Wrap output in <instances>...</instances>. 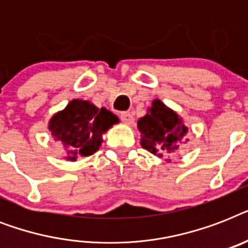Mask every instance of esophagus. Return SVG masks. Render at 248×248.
Here are the masks:
<instances>
[{
	"label": "esophagus",
	"mask_w": 248,
	"mask_h": 248,
	"mask_svg": "<svg viewBox=\"0 0 248 248\" xmlns=\"http://www.w3.org/2000/svg\"><path fill=\"white\" fill-rule=\"evenodd\" d=\"M120 118H121V121H122V122L126 124H131L132 122H134V116H132L130 112L121 113Z\"/></svg>",
	"instance_id": "esophagus-1"
}]
</instances>
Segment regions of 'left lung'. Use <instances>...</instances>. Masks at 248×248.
Listing matches in <instances>:
<instances>
[{
    "mask_svg": "<svg viewBox=\"0 0 248 248\" xmlns=\"http://www.w3.org/2000/svg\"><path fill=\"white\" fill-rule=\"evenodd\" d=\"M138 128L143 134L141 147L153 155L173 152L186 134V127L181 124L175 112L159 100L153 101L147 116L138 121Z\"/></svg>",
    "mask_w": 248,
    "mask_h": 248,
    "instance_id": "obj_1",
    "label": "left lung"
}]
</instances>
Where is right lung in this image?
Listing matches in <instances>:
<instances>
[{
  "label": "right lung",
  "mask_w": 248,
  "mask_h": 248,
  "mask_svg": "<svg viewBox=\"0 0 248 248\" xmlns=\"http://www.w3.org/2000/svg\"><path fill=\"white\" fill-rule=\"evenodd\" d=\"M117 122L118 118L108 109H99L86 100H72L52 117L48 130L69 149L72 155L68 159L75 161L93 155L101 145V135Z\"/></svg>",
  "instance_id": "add662e5"
}]
</instances>
